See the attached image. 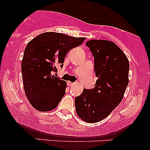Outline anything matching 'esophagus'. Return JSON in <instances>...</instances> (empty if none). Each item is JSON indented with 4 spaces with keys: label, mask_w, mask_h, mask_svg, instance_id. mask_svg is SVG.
I'll list each match as a JSON object with an SVG mask.
<instances>
[{
    "label": "esophagus",
    "mask_w": 150,
    "mask_h": 150,
    "mask_svg": "<svg viewBox=\"0 0 150 150\" xmlns=\"http://www.w3.org/2000/svg\"><path fill=\"white\" fill-rule=\"evenodd\" d=\"M67 84H68V86H72V85H73V82H70V81H68V82H67Z\"/></svg>",
    "instance_id": "34e87169"
}]
</instances>
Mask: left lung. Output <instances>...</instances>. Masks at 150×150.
I'll use <instances>...</instances> for the list:
<instances>
[{"label": "left lung", "mask_w": 150, "mask_h": 150, "mask_svg": "<svg viewBox=\"0 0 150 150\" xmlns=\"http://www.w3.org/2000/svg\"><path fill=\"white\" fill-rule=\"evenodd\" d=\"M86 46L94 58L97 80L94 88L84 89L75 97V106L81 119L94 123L106 118L123 99L130 66L125 53L112 42L92 39Z\"/></svg>", "instance_id": "8db88e82"}]
</instances>
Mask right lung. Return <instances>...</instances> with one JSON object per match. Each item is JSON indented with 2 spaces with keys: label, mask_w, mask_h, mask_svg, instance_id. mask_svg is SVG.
I'll return each mask as SVG.
<instances>
[{
  "label": "right lung",
  "mask_w": 150,
  "mask_h": 150,
  "mask_svg": "<svg viewBox=\"0 0 150 150\" xmlns=\"http://www.w3.org/2000/svg\"><path fill=\"white\" fill-rule=\"evenodd\" d=\"M85 40L58 32L40 34L27 44L22 61L25 92L30 103L39 111L54 109L65 93V81L53 75L63 67L65 56Z\"/></svg>",
  "instance_id": "add662e5"
}]
</instances>
